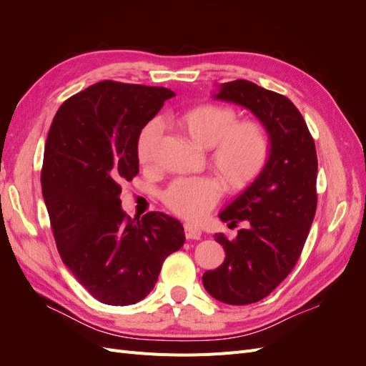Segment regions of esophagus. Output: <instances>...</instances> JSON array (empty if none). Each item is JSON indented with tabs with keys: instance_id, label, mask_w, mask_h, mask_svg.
I'll return each mask as SVG.
<instances>
[{
	"instance_id": "obj_1",
	"label": "esophagus",
	"mask_w": 366,
	"mask_h": 366,
	"mask_svg": "<svg viewBox=\"0 0 366 366\" xmlns=\"http://www.w3.org/2000/svg\"><path fill=\"white\" fill-rule=\"evenodd\" d=\"M184 235L187 239H200L202 229L192 223H184Z\"/></svg>"
}]
</instances>
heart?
<instances>
[{
    "instance_id": "b5f03b06",
    "label": "heart",
    "mask_w": 366,
    "mask_h": 366,
    "mask_svg": "<svg viewBox=\"0 0 366 366\" xmlns=\"http://www.w3.org/2000/svg\"><path fill=\"white\" fill-rule=\"evenodd\" d=\"M179 127L195 147L210 149L209 166L229 191H241L264 169L270 154L267 129L254 120L237 122L232 108L198 105L175 117ZM160 132V124L151 120L137 140L140 163L151 160ZM214 177H195L174 182L163 200L174 214L187 219H202L223 192V184Z\"/></svg>"
}]
</instances>
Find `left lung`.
I'll use <instances>...</instances> for the list:
<instances>
[{"label": "left lung", "instance_id": "8db88e82", "mask_svg": "<svg viewBox=\"0 0 366 366\" xmlns=\"http://www.w3.org/2000/svg\"><path fill=\"white\" fill-rule=\"evenodd\" d=\"M215 101L242 107L270 137L261 174L218 214L229 227L244 223L234 239L214 238L226 258L203 274L206 292L229 305H246L270 295L289 274L316 214L317 157L312 134L290 99L249 81L218 85Z\"/></svg>", "mask_w": 366, "mask_h": 366}]
</instances>
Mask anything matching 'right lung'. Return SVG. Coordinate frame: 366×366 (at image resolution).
Returning <instances> with one entry per match:
<instances>
[{
    "label": "right lung",
    "instance_id": "add662e5",
    "mask_svg": "<svg viewBox=\"0 0 366 366\" xmlns=\"http://www.w3.org/2000/svg\"><path fill=\"white\" fill-rule=\"evenodd\" d=\"M172 96L163 86L104 81L65 101L49 131L41 184L54 241L74 278L108 305L147 297L186 239L179 219L163 212L131 219L120 200L122 184L139 172L140 131Z\"/></svg>",
    "mask_w": 366,
    "mask_h": 366
}]
</instances>
